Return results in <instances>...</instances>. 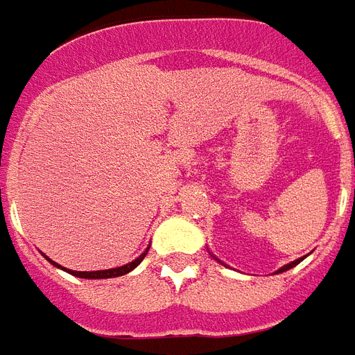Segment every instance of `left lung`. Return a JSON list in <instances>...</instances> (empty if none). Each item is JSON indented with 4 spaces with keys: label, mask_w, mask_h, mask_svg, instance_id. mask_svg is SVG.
<instances>
[{
    "label": "left lung",
    "mask_w": 355,
    "mask_h": 355,
    "mask_svg": "<svg viewBox=\"0 0 355 355\" xmlns=\"http://www.w3.org/2000/svg\"><path fill=\"white\" fill-rule=\"evenodd\" d=\"M300 261H304V257H302V259H297V261L289 262V264H285V266H283V268H279V270H277V274H279V272H285V270H291V268H293V266H297V264Z\"/></svg>",
    "instance_id": "1"
}]
</instances>
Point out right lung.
Returning <instances> with one entry per match:
<instances>
[{
	"label": "right lung",
	"instance_id": "1",
	"mask_svg": "<svg viewBox=\"0 0 355 355\" xmlns=\"http://www.w3.org/2000/svg\"><path fill=\"white\" fill-rule=\"evenodd\" d=\"M150 249V247H148ZM148 249L144 251V253L140 254L139 259H135L132 262H129V264H125V266H119V268H110V270H98V272H76V270H66V268L58 266L57 262H53L51 259H47V261L51 262V264H55L57 268H60V270H64V272H68V274L76 275V277H85V279H108V277H117V275H125L129 274L131 270H135V268L139 266L140 262H142V259L146 257Z\"/></svg>",
	"mask_w": 355,
	"mask_h": 355
}]
</instances>
